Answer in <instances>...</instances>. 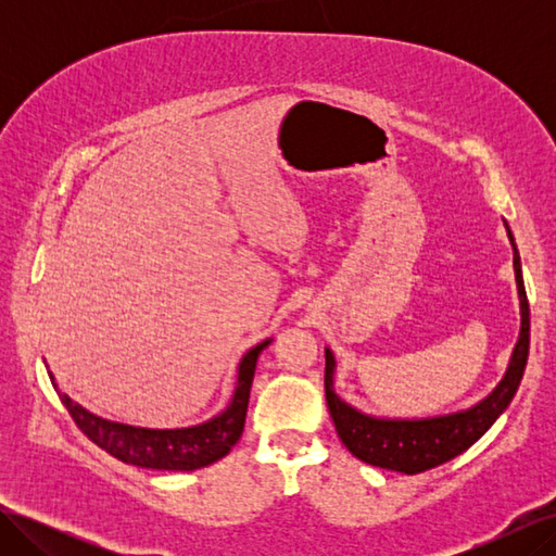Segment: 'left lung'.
I'll use <instances>...</instances> for the list:
<instances>
[{"label":"left lung","mask_w":556,"mask_h":556,"mask_svg":"<svg viewBox=\"0 0 556 556\" xmlns=\"http://www.w3.org/2000/svg\"><path fill=\"white\" fill-rule=\"evenodd\" d=\"M503 225H506L508 239L513 245V268L521 317L519 339L513 348L506 374H503L494 390L478 403H473V406L447 415L419 419L368 415L336 394V357L329 348H325V394L329 415L333 419L339 439L357 459L387 470H399V473L406 476L422 473V470L441 466L457 457L464 450H468L496 422L498 415L510 406V401L521 382V376H525L529 357V301L525 290V278H521V262L515 245V237L508 223Z\"/></svg>","instance_id":"obj_1"}]
</instances>
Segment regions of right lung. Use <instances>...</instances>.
<instances>
[{
  "mask_svg": "<svg viewBox=\"0 0 556 556\" xmlns=\"http://www.w3.org/2000/svg\"><path fill=\"white\" fill-rule=\"evenodd\" d=\"M271 341L274 339L257 343L241 357L237 366V387H233V394L223 413L213 415L201 425L180 429H146L99 417L88 408H83L80 403L66 396L64 392H60L55 376H48L55 387V392L60 394L64 408L74 417L76 427L86 433L94 445L106 450L111 457L131 466L155 470H197L223 459L241 439L257 359L262 355V350Z\"/></svg>",
  "mask_w": 556,
  "mask_h": 556,
  "instance_id": "right-lung-1",
  "label": "right lung"
}]
</instances>
